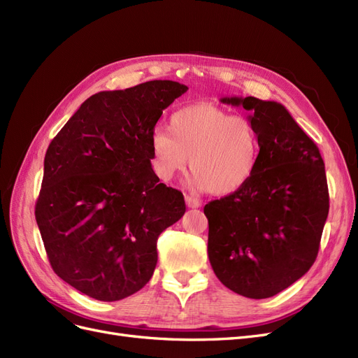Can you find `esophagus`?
Returning a JSON list of instances; mask_svg holds the SVG:
<instances>
[{
    "mask_svg": "<svg viewBox=\"0 0 358 358\" xmlns=\"http://www.w3.org/2000/svg\"><path fill=\"white\" fill-rule=\"evenodd\" d=\"M185 203H187V206H188L189 209H197V208H200V204H201L197 199L189 197V196L185 197Z\"/></svg>",
    "mask_w": 358,
    "mask_h": 358,
    "instance_id": "obj_1",
    "label": "esophagus"
}]
</instances>
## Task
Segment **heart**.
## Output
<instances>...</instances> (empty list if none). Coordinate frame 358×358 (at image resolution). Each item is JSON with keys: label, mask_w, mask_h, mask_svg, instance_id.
<instances>
[{"label": "heart", "mask_w": 358, "mask_h": 358, "mask_svg": "<svg viewBox=\"0 0 358 358\" xmlns=\"http://www.w3.org/2000/svg\"><path fill=\"white\" fill-rule=\"evenodd\" d=\"M262 140L245 116H231L210 104H191L170 116L169 131L150 137L154 175L169 182L185 173L189 161V187L213 196H230L246 187L255 175Z\"/></svg>", "instance_id": "obj_1"}]
</instances>
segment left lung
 I'll return each instance as SVG.
<instances>
[{
    "label": "left lung",
    "mask_w": 358,
    "mask_h": 358,
    "mask_svg": "<svg viewBox=\"0 0 358 358\" xmlns=\"http://www.w3.org/2000/svg\"><path fill=\"white\" fill-rule=\"evenodd\" d=\"M221 103L249 112L262 154L246 187L204 206L209 262L227 288L267 299L315 262L329 215L326 169L317 145L280 103L255 96Z\"/></svg>",
    "instance_id": "1"
}]
</instances>
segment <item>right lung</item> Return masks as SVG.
<instances>
[{"instance_id": "right-lung-1", "label": "right lung", "mask_w": 358, "mask_h": 358, "mask_svg": "<svg viewBox=\"0 0 358 358\" xmlns=\"http://www.w3.org/2000/svg\"><path fill=\"white\" fill-rule=\"evenodd\" d=\"M187 90L150 80L95 94L48 148L36 204L41 239L53 272L95 300L142 289L157 266L158 236L185 213L182 192L154 175L150 137Z\"/></svg>"}]
</instances>
